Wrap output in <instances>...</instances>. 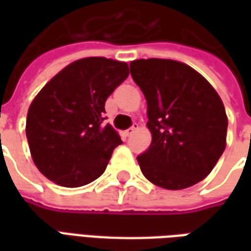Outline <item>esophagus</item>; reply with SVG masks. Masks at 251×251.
Here are the masks:
<instances>
[{
  "instance_id": "34e87169",
  "label": "esophagus",
  "mask_w": 251,
  "mask_h": 251,
  "mask_svg": "<svg viewBox=\"0 0 251 251\" xmlns=\"http://www.w3.org/2000/svg\"><path fill=\"white\" fill-rule=\"evenodd\" d=\"M137 130H138V124H134V125L131 126L130 129H127V130L125 131V136H127V137L133 136V134H134Z\"/></svg>"
}]
</instances>
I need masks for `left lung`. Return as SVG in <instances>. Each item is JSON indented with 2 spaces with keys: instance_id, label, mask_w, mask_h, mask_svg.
Masks as SVG:
<instances>
[{
  "instance_id": "left-lung-1",
  "label": "left lung",
  "mask_w": 251,
  "mask_h": 251,
  "mask_svg": "<svg viewBox=\"0 0 251 251\" xmlns=\"http://www.w3.org/2000/svg\"><path fill=\"white\" fill-rule=\"evenodd\" d=\"M130 74L147 99L152 144L137 160L144 176L165 189L205 179L226 148L227 115L208 80L171 59H138Z\"/></svg>"
}]
</instances>
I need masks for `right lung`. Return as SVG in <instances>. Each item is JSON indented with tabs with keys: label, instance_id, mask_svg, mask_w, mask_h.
<instances>
[{
	"label": "right lung",
	"instance_id": "obj_1",
	"mask_svg": "<svg viewBox=\"0 0 251 251\" xmlns=\"http://www.w3.org/2000/svg\"><path fill=\"white\" fill-rule=\"evenodd\" d=\"M129 76L127 63L83 57L57 72L32 100L25 133L33 163L55 184L76 188L103 174L121 137L104 103Z\"/></svg>",
	"mask_w": 251,
	"mask_h": 251
}]
</instances>
